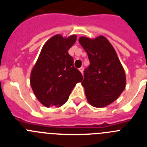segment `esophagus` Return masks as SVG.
Here are the masks:
<instances>
[{
  "label": "esophagus",
  "mask_w": 147,
  "mask_h": 147,
  "mask_svg": "<svg viewBox=\"0 0 147 147\" xmlns=\"http://www.w3.org/2000/svg\"><path fill=\"white\" fill-rule=\"evenodd\" d=\"M80 72H81L82 74V73H83V71H84V67H80Z\"/></svg>",
  "instance_id": "1"
}]
</instances>
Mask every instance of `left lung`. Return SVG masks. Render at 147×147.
Here are the masks:
<instances>
[{
  "mask_svg": "<svg viewBox=\"0 0 147 147\" xmlns=\"http://www.w3.org/2000/svg\"><path fill=\"white\" fill-rule=\"evenodd\" d=\"M79 42L90 61L82 82L88 102L95 107H106L117 99L125 88L124 67L113 45L104 36L93 40L81 37Z\"/></svg>",
  "mask_w": 147,
  "mask_h": 147,
  "instance_id": "obj_1",
  "label": "left lung"
}]
</instances>
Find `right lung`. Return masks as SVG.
Listing matches in <instances>:
<instances>
[{
	"mask_svg": "<svg viewBox=\"0 0 147 147\" xmlns=\"http://www.w3.org/2000/svg\"><path fill=\"white\" fill-rule=\"evenodd\" d=\"M76 40V35H54L43 45L34 66L31 86L45 107L64 105L76 83L82 81L81 72L74 66V59L67 52Z\"/></svg>",
	"mask_w": 147,
	"mask_h": 147,
	"instance_id": "right-lung-1",
	"label": "right lung"
}]
</instances>
